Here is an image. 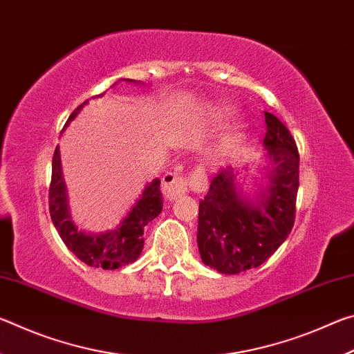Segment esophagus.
Instances as JSON below:
<instances>
[{
  "mask_svg": "<svg viewBox=\"0 0 354 354\" xmlns=\"http://www.w3.org/2000/svg\"><path fill=\"white\" fill-rule=\"evenodd\" d=\"M192 183L190 176L181 173H165L162 178V194L167 200H176L178 196L185 194Z\"/></svg>",
  "mask_w": 354,
  "mask_h": 354,
  "instance_id": "1",
  "label": "esophagus"
}]
</instances>
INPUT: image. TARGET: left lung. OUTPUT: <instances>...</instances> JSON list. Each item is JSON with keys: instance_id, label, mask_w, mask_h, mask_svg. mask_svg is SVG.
<instances>
[{"instance_id": "obj_1", "label": "left lung", "mask_w": 354, "mask_h": 354, "mask_svg": "<svg viewBox=\"0 0 354 354\" xmlns=\"http://www.w3.org/2000/svg\"><path fill=\"white\" fill-rule=\"evenodd\" d=\"M263 147L270 156V185L256 201H245L231 170L211 179L198 212L201 261L214 270L236 274L259 267L290 234L297 211L299 154L295 139L278 117L263 112Z\"/></svg>"}]
</instances>
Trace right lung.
Segmentation results:
<instances>
[{
    "label": "right lung",
    "mask_w": 354,
    "mask_h": 354,
    "mask_svg": "<svg viewBox=\"0 0 354 354\" xmlns=\"http://www.w3.org/2000/svg\"><path fill=\"white\" fill-rule=\"evenodd\" d=\"M87 101L76 107L68 117V122L76 117V113ZM48 203H50L53 225L56 226L59 236L71 253L91 267L115 270V268H122L134 262L140 256L143 242H145L143 241V227L162 211V194H160V179L156 178L147 185L128 217L115 230L107 231L104 234H86V232L77 231L73 221L70 220L65 184L62 181L61 158H59V148L56 147L55 154H53Z\"/></svg>",
    "instance_id": "add662e5"
}]
</instances>
